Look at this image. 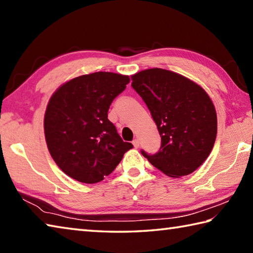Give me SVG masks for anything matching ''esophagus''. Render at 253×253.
Returning a JSON list of instances; mask_svg holds the SVG:
<instances>
[{
  "instance_id": "34e87169",
  "label": "esophagus",
  "mask_w": 253,
  "mask_h": 253,
  "mask_svg": "<svg viewBox=\"0 0 253 253\" xmlns=\"http://www.w3.org/2000/svg\"><path fill=\"white\" fill-rule=\"evenodd\" d=\"M132 145H134L135 148H138L139 147V140L137 139V138H135L134 140H132Z\"/></svg>"
}]
</instances>
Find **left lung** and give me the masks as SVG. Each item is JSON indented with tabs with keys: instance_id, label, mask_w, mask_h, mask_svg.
<instances>
[{
	"instance_id": "1",
	"label": "left lung",
	"mask_w": 253,
	"mask_h": 253,
	"mask_svg": "<svg viewBox=\"0 0 253 253\" xmlns=\"http://www.w3.org/2000/svg\"><path fill=\"white\" fill-rule=\"evenodd\" d=\"M131 80L162 138L160 151L154 155L142 151L143 156L170 177L193 173L216 138V113L209 95L194 81L161 68L137 72Z\"/></svg>"
}]
</instances>
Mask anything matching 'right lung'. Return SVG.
Listing matches in <instances>:
<instances>
[{"label":"right lung","mask_w":253,"mask_h":253,"mask_svg":"<svg viewBox=\"0 0 253 253\" xmlns=\"http://www.w3.org/2000/svg\"><path fill=\"white\" fill-rule=\"evenodd\" d=\"M129 81L128 76L93 72L69 80L51 96L44 115L45 142L68 176L81 183L100 182L132 148L108 119L111 102Z\"/></svg>","instance_id":"add662e5"}]
</instances>
